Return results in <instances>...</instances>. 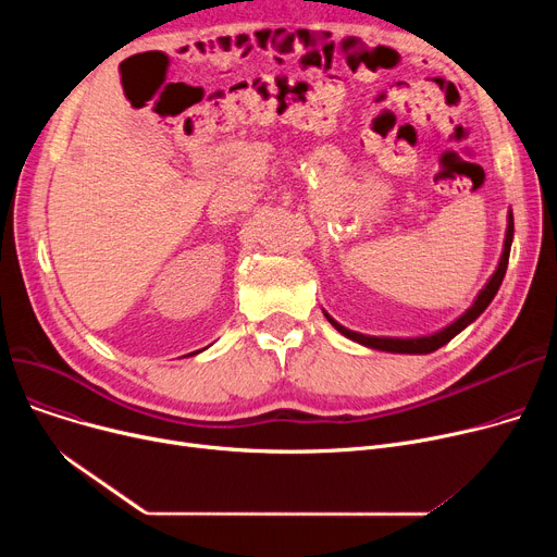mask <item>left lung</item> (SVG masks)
I'll use <instances>...</instances> for the list:
<instances>
[{"label": "left lung", "instance_id": "1", "mask_svg": "<svg viewBox=\"0 0 557 557\" xmlns=\"http://www.w3.org/2000/svg\"><path fill=\"white\" fill-rule=\"evenodd\" d=\"M512 234H515V221H512V212H508V230H506V242H504V252H502V259H499V267H496V271L492 273V277L487 280V284L481 288V294L476 296L474 305L467 309L460 318H456L451 325H447L445 330L435 332V334H429V336H416V338H395V336H366V334H359V332H352L347 330L343 325H338L336 320L325 311V318L330 320V323L349 341L355 343H361L370 349H382V352H395V355H431L435 352L437 347L447 345L456 334H460L467 325H472L474 320L487 309V305L494 300L496 290H499L502 282H504V275H506V269H508V257H510V246H512Z\"/></svg>", "mask_w": 557, "mask_h": 557}]
</instances>
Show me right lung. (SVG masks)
Returning a JSON list of instances; mask_svg holds the SVG:
<instances>
[{
	"label": "right lung",
	"mask_w": 557,
	"mask_h": 557,
	"mask_svg": "<svg viewBox=\"0 0 557 557\" xmlns=\"http://www.w3.org/2000/svg\"><path fill=\"white\" fill-rule=\"evenodd\" d=\"M187 357H189V355H187Z\"/></svg>",
	"instance_id": "add662e5"
}]
</instances>
